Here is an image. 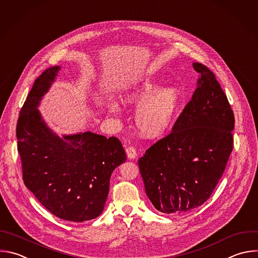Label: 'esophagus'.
Instances as JSON below:
<instances>
[{"label":"esophagus","instance_id":"esophagus-1","mask_svg":"<svg viewBox=\"0 0 258 258\" xmlns=\"http://www.w3.org/2000/svg\"><path fill=\"white\" fill-rule=\"evenodd\" d=\"M125 153H126V156H127V158L128 159H135V158H137V151H136V149L134 148V147H127L126 149H125Z\"/></svg>","mask_w":258,"mask_h":258}]
</instances>
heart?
<instances>
[{"instance_id": "heart-1", "label": "heart", "mask_w": 258, "mask_h": 258, "mask_svg": "<svg viewBox=\"0 0 258 258\" xmlns=\"http://www.w3.org/2000/svg\"><path fill=\"white\" fill-rule=\"evenodd\" d=\"M122 101L128 105L139 106L135 122L139 132L146 138H156L170 126L180 102L179 91L172 87L161 88L160 83L153 77H146L122 95ZM108 112L117 115L119 104L111 101L107 105Z\"/></svg>"}]
</instances>
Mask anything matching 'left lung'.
<instances>
[{
    "label": "left lung",
    "mask_w": 258,
    "mask_h": 258,
    "mask_svg": "<svg viewBox=\"0 0 258 258\" xmlns=\"http://www.w3.org/2000/svg\"><path fill=\"white\" fill-rule=\"evenodd\" d=\"M191 100L171 133L139 159L146 194L163 214H185L207 202L233 149L234 114L215 74L200 62Z\"/></svg>",
    "instance_id": "1"
}]
</instances>
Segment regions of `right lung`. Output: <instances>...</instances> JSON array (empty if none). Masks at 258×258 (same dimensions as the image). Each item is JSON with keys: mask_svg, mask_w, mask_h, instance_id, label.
I'll return each instance as SVG.
<instances>
[{"mask_svg": "<svg viewBox=\"0 0 258 258\" xmlns=\"http://www.w3.org/2000/svg\"><path fill=\"white\" fill-rule=\"evenodd\" d=\"M60 70H45L34 82L16 128L23 180L37 201L59 219L84 222L104 209L113 170L126 160L121 143L92 132L57 136L38 106Z\"/></svg>", "mask_w": 258, "mask_h": 258, "instance_id": "right-lung-1", "label": "right lung"}]
</instances>
